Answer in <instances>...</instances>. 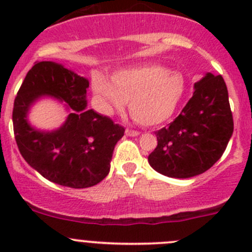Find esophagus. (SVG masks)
<instances>
[{
    "instance_id": "esophagus-1",
    "label": "esophagus",
    "mask_w": 252,
    "mask_h": 252,
    "mask_svg": "<svg viewBox=\"0 0 252 252\" xmlns=\"http://www.w3.org/2000/svg\"><path fill=\"white\" fill-rule=\"evenodd\" d=\"M126 134L128 136H136V135H139V131L138 130H133V129H126Z\"/></svg>"
}]
</instances>
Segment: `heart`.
I'll use <instances>...</instances> for the list:
<instances>
[{
  "label": "heart",
  "mask_w": 252,
  "mask_h": 252,
  "mask_svg": "<svg viewBox=\"0 0 252 252\" xmlns=\"http://www.w3.org/2000/svg\"><path fill=\"white\" fill-rule=\"evenodd\" d=\"M91 89L103 114L121 111L129 101V111L142 126L168 121L184 97L187 81L182 73L159 64H140L118 69L111 79L100 72L91 75Z\"/></svg>",
  "instance_id": "b5f03b06"
}]
</instances>
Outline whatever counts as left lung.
<instances>
[{"mask_svg": "<svg viewBox=\"0 0 252 252\" xmlns=\"http://www.w3.org/2000/svg\"><path fill=\"white\" fill-rule=\"evenodd\" d=\"M234 129L227 85L222 75L207 73L179 116L156 131L157 146L149 155L155 171L171 178H191L222 157Z\"/></svg>", "mask_w": 252, "mask_h": 252, "instance_id": "left-lung-1", "label": "left lung"}]
</instances>
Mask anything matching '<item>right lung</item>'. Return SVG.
I'll list each match as a JSON object with an SVG mask.
<instances>
[{"mask_svg": "<svg viewBox=\"0 0 252 252\" xmlns=\"http://www.w3.org/2000/svg\"><path fill=\"white\" fill-rule=\"evenodd\" d=\"M88 79L55 62H35L18 90L13 130L23 158L44 178L63 187H94L110 172L117 141L126 129L110 117L86 108ZM44 94L65 100L72 112L53 132H39L27 123L30 105Z\"/></svg>", "mask_w": 252, "mask_h": 252, "instance_id": "add662e5", "label": "right lung"}]
</instances>
